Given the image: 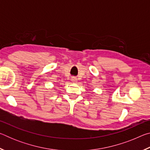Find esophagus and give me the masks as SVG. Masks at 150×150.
I'll list each match as a JSON object with an SVG mask.
<instances>
[{
  "label": "esophagus",
  "mask_w": 150,
  "mask_h": 150,
  "mask_svg": "<svg viewBox=\"0 0 150 150\" xmlns=\"http://www.w3.org/2000/svg\"><path fill=\"white\" fill-rule=\"evenodd\" d=\"M71 81L73 83H76L77 81V78H75V77H72L71 78Z\"/></svg>",
  "instance_id": "34e87169"
}]
</instances>
